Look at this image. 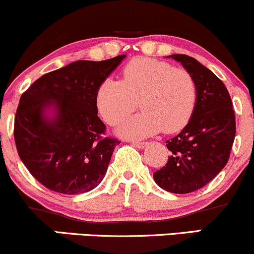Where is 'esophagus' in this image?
<instances>
[{
  "label": "esophagus",
  "mask_w": 254,
  "mask_h": 254,
  "mask_svg": "<svg viewBox=\"0 0 254 254\" xmlns=\"http://www.w3.org/2000/svg\"><path fill=\"white\" fill-rule=\"evenodd\" d=\"M132 144L135 145L136 148H139V149H143V148L147 145V142H139V141H132Z\"/></svg>",
  "instance_id": "1"
}]
</instances>
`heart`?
<instances>
[{
    "mask_svg": "<svg viewBox=\"0 0 254 254\" xmlns=\"http://www.w3.org/2000/svg\"><path fill=\"white\" fill-rule=\"evenodd\" d=\"M143 112L119 125L125 138H143L164 130L174 133L189 124L197 104V84L189 71L154 58L137 57L122 70V81L105 78L95 93L99 115L117 125L136 109Z\"/></svg>",
    "mask_w": 254,
    "mask_h": 254,
    "instance_id": "b5f03b06",
    "label": "heart"
}]
</instances>
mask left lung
Listing matches in <instances>:
<instances>
[{
	"mask_svg": "<svg viewBox=\"0 0 254 254\" xmlns=\"http://www.w3.org/2000/svg\"><path fill=\"white\" fill-rule=\"evenodd\" d=\"M197 84V104L184 129L166 141L171 156L153 174L172 193H190L210 183L229 160L235 138V116L226 86L211 70L188 55H171Z\"/></svg>",
	"mask_w": 254,
	"mask_h": 254,
	"instance_id": "left-lung-1",
	"label": "left lung"
}]
</instances>
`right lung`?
<instances>
[{
    "label": "right lung",
    "instance_id": "obj_1",
    "mask_svg": "<svg viewBox=\"0 0 254 254\" xmlns=\"http://www.w3.org/2000/svg\"><path fill=\"white\" fill-rule=\"evenodd\" d=\"M127 57L76 61L39 77L20 98L14 138L24 165L49 190L78 194L106 174L118 139L103 137L95 93Z\"/></svg>",
    "mask_w": 254,
    "mask_h": 254
}]
</instances>
